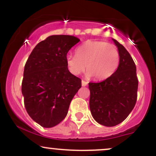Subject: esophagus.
Returning a JSON list of instances; mask_svg holds the SVG:
<instances>
[{
	"mask_svg": "<svg viewBox=\"0 0 156 156\" xmlns=\"http://www.w3.org/2000/svg\"><path fill=\"white\" fill-rule=\"evenodd\" d=\"M81 84H82V86H83V87H86V86L87 85V81H85V80H82V81H81Z\"/></svg>",
	"mask_w": 156,
	"mask_h": 156,
	"instance_id": "1",
	"label": "esophagus"
}]
</instances>
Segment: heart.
I'll return each instance as SVG.
<instances>
[{"label": "heart", "mask_w": 156, "mask_h": 156, "mask_svg": "<svg viewBox=\"0 0 156 156\" xmlns=\"http://www.w3.org/2000/svg\"><path fill=\"white\" fill-rule=\"evenodd\" d=\"M119 55L115 46L103 41L88 40L77 48L76 55L68 54L66 64L70 73L78 76L87 69V76L104 80L115 72Z\"/></svg>", "instance_id": "b5f03b06"}]
</instances>
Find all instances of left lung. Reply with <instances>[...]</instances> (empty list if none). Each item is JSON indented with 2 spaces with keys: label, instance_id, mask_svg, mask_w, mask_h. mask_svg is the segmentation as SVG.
Listing matches in <instances>:
<instances>
[{
  "label": "left lung",
  "instance_id": "8db88e82",
  "mask_svg": "<svg viewBox=\"0 0 156 156\" xmlns=\"http://www.w3.org/2000/svg\"><path fill=\"white\" fill-rule=\"evenodd\" d=\"M118 48L119 64L110 77L99 82L89 83V108L99 124L115 126L128 117L137 100L139 80L136 67L122 44L113 39Z\"/></svg>",
  "mask_w": 156,
  "mask_h": 156
}]
</instances>
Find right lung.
<instances>
[{
	"label": "right lung",
	"mask_w": 156,
	"mask_h": 156,
	"mask_svg": "<svg viewBox=\"0 0 156 156\" xmlns=\"http://www.w3.org/2000/svg\"><path fill=\"white\" fill-rule=\"evenodd\" d=\"M79 41L74 36H50L36 45L25 65V107L31 119L44 128L63 120L81 87V80L70 73L66 64L68 51Z\"/></svg>",
	"instance_id": "add662e5"
}]
</instances>
